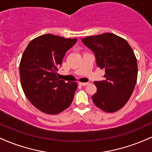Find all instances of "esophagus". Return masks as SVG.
<instances>
[{
	"label": "esophagus",
	"instance_id": "1",
	"mask_svg": "<svg viewBox=\"0 0 152 152\" xmlns=\"http://www.w3.org/2000/svg\"><path fill=\"white\" fill-rule=\"evenodd\" d=\"M78 84H79L80 86H86V85H88V82H87V83H82V82H79V83H78Z\"/></svg>",
	"mask_w": 152,
	"mask_h": 152
}]
</instances>
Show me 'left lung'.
Wrapping results in <instances>:
<instances>
[{
  "instance_id": "obj_1",
  "label": "left lung",
  "mask_w": 152,
  "mask_h": 152,
  "mask_svg": "<svg viewBox=\"0 0 152 152\" xmlns=\"http://www.w3.org/2000/svg\"><path fill=\"white\" fill-rule=\"evenodd\" d=\"M81 41L94 52L96 65L105 69V80L94 81L97 88L92 96L94 104L106 112L117 111L130 99L137 83V61L132 47L125 39L110 33Z\"/></svg>"
}]
</instances>
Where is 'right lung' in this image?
Instances as JSON below:
<instances>
[{
    "mask_svg": "<svg viewBox=\"0 0 152 152\" xmlns=\"http://www.w3.org/2000/svg\"><path fill=\"white\" fill-rule=\"evenodd\" d=\"M76 41L77 38L42 35L24 50L19 66L22 88L29 102L45 114H59L72 103L77 83L59 80L57 71Z\"/></svg>",
    "mask_w": 152,
    "mask_h": 152,
    "instance_id": "right-lung-1",
    "label": "right lung"
}]
</instances>
